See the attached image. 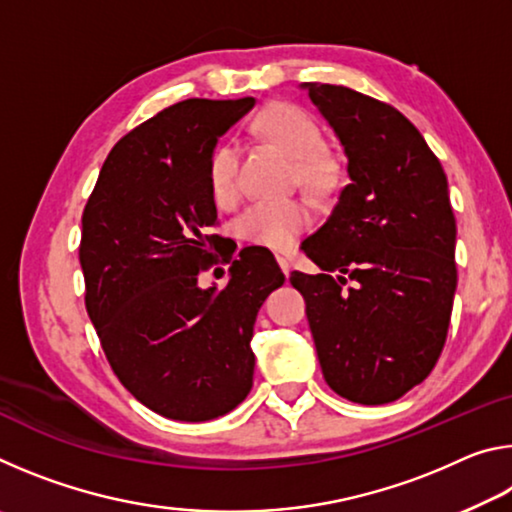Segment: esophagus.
I'll list each match as a JSON object with an SVG mask.
<instances>
[{"mask_svg":"<svg viewBox=\"0 0 512 512\" xmlns=\"http://www.w3.org/2000/svg\"><path fill=\"white\" fill-rule=\"evenodd\" d=\"M277 264H280V268H282V273L284 275H291V262H289V259L287 257H282V255H277Z\"/></svg>","mask_w":512,"mask_h":512,"instance_id":"34e87169","label":"esophagus"}]
</instances>
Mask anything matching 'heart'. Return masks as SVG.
<instances>
[{"label": "heart", "mask_w": 512, "mask_h": 512, "mask_svg": "<svg viewBox=\"0 0 512 512\" xmlns=\"http://www.w3.org/2000/svg\"><path fill=\"white\" fill-rule=\"evenodd\" d=\"M253 131L275 144L277 149L296 158L298 176L307 185L325 189L332 180L334 164L320 149V128L305 110L289 103H271L253 119ZM207 185L212 198L228 207L237 203L239 185V149L230 142H219L207 158ZM314 221V207L307 198H277V201H259L248 207L237 228L239 235L250 244L287 250L293 246L302 230Z\"/></svg>", "instance_id": "1"}]
</instances>
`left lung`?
Returning <instances> with one entry per match:
<instances>
[{"instance_id":"1","label":"left lung","mask_w":512,"mask_h":512,"mask_svg":"<svg viewBox=\"0 0 512 512\" xmlns=\"http://www.w3.org/2000/svg\"><path fill=\"white\" fill-rule=\"evenodd\" d=\"M348 158L350 183L291 273L323 377L357 404L400 400L443 352L456 293V219L443 164L400 110L343 85L302 83Z\"/></svg>"}]
</instances>
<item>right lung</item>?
<instances>
[{"mask_svg": "<svg viewBox=\"0 0 512 512\" xmlns=\"http://www.w3.org/2000/svg\"><path fill=\"white\" fill-rule=\"evenodd\" d=\"M255 99H187L115 144L83 212L85 307L112 370L169 420L230 413L253 388L255 318L284 284L275 257L244 248L225 289L198 287L219 237L207 158Z\"/></svg>", "mask_w": 512, "mask_h": 512, "instance_id": "1", "label": "right lung"}]
</instances>
